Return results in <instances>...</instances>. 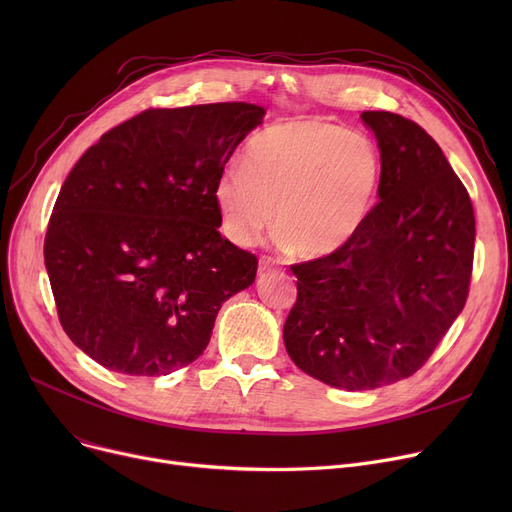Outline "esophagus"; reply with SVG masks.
Returning a JSON list of instances; mask_svg holds the SVG:
<instances>
[{
    "mask_svg": "<svg viewBox=\"0 0 512 512\" xmlns=\"http://www.w3.org/2000/svg\"><path fill=\"white\" fill-rule=\"evenodd\" d=\"M272 267H274V259H272V257H261V259H259V274L270 272Z\"/></svg>",
    "mask_w": 512,
    "mask_h": 512,
    "instance_id": "esophagus-1",
    "label": "esophagus"
}]
</instances>
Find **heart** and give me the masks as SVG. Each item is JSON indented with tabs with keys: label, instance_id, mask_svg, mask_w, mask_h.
Masks as SVG:
<instances>
[{
	"label": "heart",
	"instance_id": "b5f03b06",
	"mask_svg": "<svg viewBox=\"0 0 512 512\" xmlns=\"http://www.w3.org/2000/svg\"><path fill=\"white\" fill-rule=\"evenodd\" d=\"M380 186L382 155L367 134L297 118L255 134L242 164H230L215 184V203L234 245H249L274 215L282 245L311 261L351 245L371 218Z\"/></svg>",
	"mask_w": 512,
	"mask_h": 512
}]
</instances>
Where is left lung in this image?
I'll return each mask as SVG.
<instances>
[{"label":"left lung","instance_id":"left-lung-1","mask_svg":"<svg viewBox=\"0 0 512 512\" xmlns=\"http://www.w3.org/2000/svg\"><path fill=\"white\" fill-rule=\"evenodd\" d=\"M382 155L380 201L340 253L292 265L290 359L332 388L361 392L413 375L465 307L475 247L467 188L438 143L390 112H363Z\"/></svg>","mask_w":512,"mask_h":512}]
</instances>
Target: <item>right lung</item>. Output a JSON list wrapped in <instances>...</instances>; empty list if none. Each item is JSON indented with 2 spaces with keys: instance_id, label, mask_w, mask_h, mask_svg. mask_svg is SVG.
Masks as SVG:
<instances>
[{
  "instance_id": "right-lung-1",
  "label": "right lung",
  "mask_w": 512,
  "mask_h": 512,
  "mask_svg": "<svg viewBox=\"0 0 512 512\" xmlns=\"http://www.w3.org/2000/svg\"><path fill=\"white\" fill-rule=\"evenodd\" d=\"M230 101L147 110L105 132L64 180L45 267L68 338L126 375L199 359L215 317L255 282L257 257L220 234L215 184L263 122Z\"/></svg>"
}]
</instances>
